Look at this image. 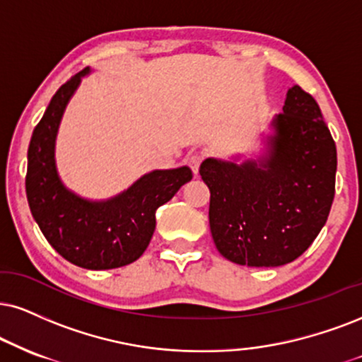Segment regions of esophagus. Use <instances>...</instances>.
Listing matches in <instances>:
<instances>
[{
  "label": "esophagus",
  "mask_w": 362,
  "mask_h": 362,
  "mask_svg": "<svg viewBox=\"0 0 362 362\" xmlns=\"http://www.w3.org/2000/svg\"><path fill=\"white\" fill-rule=\"evenodd\" d=\"M203 159H204V156L202 153H193V154L188 156V164H189L191 171H193L194 174H198L199 166H202Z\"/></svg>",
  "instance_id": "1"
}]
</instances>
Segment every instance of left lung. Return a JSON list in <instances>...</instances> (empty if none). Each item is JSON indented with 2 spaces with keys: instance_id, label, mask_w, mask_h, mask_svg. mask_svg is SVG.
I'll return each instance as SVG.
<instances>
[{
  "instance_id": "obj_1",
  "label": "left lung",
  "mask_w": 362,
  "mask_h": 362,
  "mask_svg": "<svg viewBox=\"0 0 362 362\" xmlns=\"http://www.w3.org/2000/svg\"><path fill=\"white\" fill-rule=\"evenodd\" d=\"M267 153L242 164L203 160L218 252L248 267L293 262L322 230L336 193V142L314 97L288 88Z\"/></svg>"
}]
</instances>
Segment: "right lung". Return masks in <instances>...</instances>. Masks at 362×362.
<instances>
[{
  "mask_svg": "<svg viewBox=\"0 0 362 362\" xmlns=\"http://www.w3.org/2000/svg\"><path fill=\"white\" fill-rule=\"evenodd\" d=\"M88 69L58 88L35 127L28 147L26 198L40 230L65 260L88 270L136 262L153 238L156 209L193 180L188 166L144 174L107 202H88L69 191L55 166V139L70 97Z\"/></svg>",
  "mask_w": 362,
  "mask_h": 362,
  "instance_id": "right-lung-1",
  "label": "right lung"
}]
</instances>
